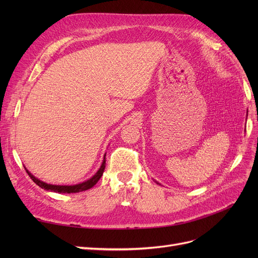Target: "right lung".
<instances>
[{
	"label": "right lung",
	"instance_id": "obj_1",
	"mask_svg": "<svg viewBox=\"0 0 258 258\" xmlns=\"http://www.w3.org/2000/svg\"><path fill=\"white\" fill-rule=\"evenodd\" d=\"M104 169H105V156L103 158V162L102 165H101L100 169L98 170V172L93 175L91 178L87 179V181L81 183V184H76V185H71V186H62V185H51V184H47V183H44L40 179L36 178L35 176H33L31 174L29 171L27 170V173L29 174V176L32 178V181L41 187V188H44L46 190H50V191H54V192H59V194H71V192H80V191H84V190H87L89 188H91L92 186H95L97 184V182L100 179V177L102 176L103 172H104Z\"/></svg>",
	"mask_w": 258,
	"mask_h": 258
}]
</instances>
